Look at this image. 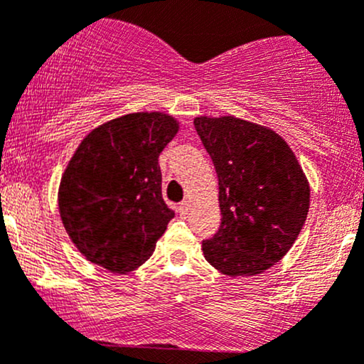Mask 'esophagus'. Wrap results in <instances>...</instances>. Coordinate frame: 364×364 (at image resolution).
I'll use <instances>...</instances> for the list:
<instances>
[{
  "mask_svg": "<svg viewBox=\"0 0 364 364\" xmlns=\"http://www.w3.org/2000/svg\"><path fill=\"white\" fill-rule=\"evenodd\" d=\"M179 215H181V218H186V215H188V210H190V203L188 202H181L179 203Z\"/></svg>",
  "mask_w": 364,
  "mask_h": 364,
  "instance_id": "1",
  "label": "esophagus"
}]
</instances>
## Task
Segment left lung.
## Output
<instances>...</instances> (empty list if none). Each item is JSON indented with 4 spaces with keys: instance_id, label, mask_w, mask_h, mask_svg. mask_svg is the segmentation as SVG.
Wrapping results in <instances>:
<instances>
[{
    "instance_id": "left-lung-1",
    "label": "left lung",
    "mask_w": 364,
    "mask_h": 364,
    "mask_svg": "<svg viewBox=\"0 0 364 364\" xmlns=\"http://www.w3.org/2000/svg\"><path fill=\"white\" fill-rule=\"evenodd\" d=\"M195 129L219 179L221 228L203 257L228 277H255L292 249L307 213L309 181L278 133L235 115H198Z\"/></svg>"
}]
</instances>
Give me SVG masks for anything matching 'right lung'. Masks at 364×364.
<instances>
[{"mask_svg": "<svg viewBox=\"0 0 364 364\" xmlns=\"http://www.w3.org/2000/svg\"><path fill=\"white\" fill-rule=\"evenodd\" d=\"M178 131L166 112H133L79 143L60 179L58 210L87 261L124 274L154 254L174 218L162 198L159 155Z\"/></svg>", "mask_w": 364, "mask_h": 364, "instance_id": "right-lung-1", "label": "right lung"}]
</instances>
